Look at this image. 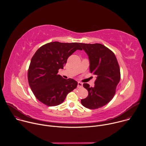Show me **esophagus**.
Here are the masks:
<instances>
[{
    "mask_svg": "<svg viewBox=\"0 0 146 146\" xmlns=\"http://www.w3.org/2000/svg\"><path fill=\"white\" fill-rule=\"evenodd\" d=\"M77 87L78 88H82V83L81 82H78Z\"/></svg>",
    "mask_w": 146,
    "mask_h": 146,
    "instance_id": "esophagus-1",
    "label": "esophagus"
}]
</instances>
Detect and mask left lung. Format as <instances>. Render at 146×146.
<instances>
[{
    "label": "left lung",
    "mask_w": 146,
    "mask_h": 146,
    "mask_svg": "<svg viewBox=\"0 0 146 146\" xmlns=\"http://www.w3.org/2000/svg\"><path fill=\"white\" fill-rule=\"evenodd\" d=\"M90 61V70L95 76V86L83 84L88 96L81 100L83 106L90 109L103 107L113 99L120 81V69L114 54L101 44L80 43Z\"/></svg>",
    "instance_id": "left-lung-1"
}]
</instances>
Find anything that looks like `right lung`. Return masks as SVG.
<instances>
[{"mask_svg":"<svg viewBox=\"0 0 146 146\" xmlns=\"http://www.w3.org/2000/svg\"><path fill=\"white\" fill-rule=\"evenodd\" d=\"M82 50L79 43H64L54 41L40 47L31 59L28 78L36 98L48 106L60 105L78 83L58 74L64 69L68 58L76 50Z\"/></svg>","mask_w":146,"mask_h":146,"instance_id":"right-lung-1","label":"right lung"}]
</instances>
